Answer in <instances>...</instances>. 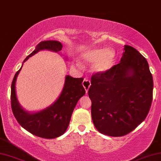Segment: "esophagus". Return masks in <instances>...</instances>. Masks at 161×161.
Masks as SVG:
<instances>
[{
  "label": "esophagus",
  "mask_w": 161,
  "mask_h": 161,
  "mask_svg": "<svg viewBox=\"0 0 161 161\" xmlns=\"http://www.w3.org/2000/svg\"><path fill=\"white\" fill-rule=\"evenodd\" d=\"M82 84H83V86L84 87V88H85L86 92L88 93V89H89V88H90V86H91L90 80H88V79L86 78H84V80L83 81V83Z\"/></svg>",
  "instance_id": "34e87169"
}]
</instances>
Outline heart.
Here are the masks:
<instances>
[{"label": "heart", "instance_id": "b5f03b06", "mask_svg": "<svg viewBox=\"0 0 161 161\" xmlns=\"http://www.w3.org/2000/svg\"><path fill=\"white\" fill-rule=\"evenodd\" d=\"M83 61L93 63L92 70L96 73H104L111 69L116 58L115 51L112 48H93L83 52L81 55Z\"/></svg>", "mask_w": 161, "mask_h": 161}]
</instances>
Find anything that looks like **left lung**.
I'll return each instance as SVG.
<instances>
[{
  "instance_id": "left-lung-1",
  "label": "left lung",
  "mask_w": 161,
  "mask_h": 161,
  "mask_svg": "<svg viewBox=\"0 0 161 161\" xmlns=\"http://www.w3.org/2000/svg\"><path fill=\"white\" fill-rule=\"evenodd\" d=\"M120 63L91 77V117L101 134L122 137L145 119L153 100V80L147 61L125 45Z\"/></svg>"
}]
</instances>
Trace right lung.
<instances>
[{
	"label": "right lung",
	"mask_w": 161,
	"mask_h": 161,
	"mask_svg": "<svg viewBox=\"0 0 161 161\" xmlns=\"http://www.w3.org/2000/svg\"><path fill=\"white\" fill-rule=\"evenodd\" d=\"M62 48L63 45L60 42H41L37 44L35 50L27 56L24 62L42 49L60 52ZM21 68L15 74L11 83V103L15 118L22 127L32 135L46 139L60 137L68 129L76 103L80 97L85 95L86 91L82 85L83 78H75L67 75L65 86L58 100L41 112L30 114L21 107L16 96L15 83Z\"/></svg>",
	"instance_id": "add662e5"
}]
</instances>
